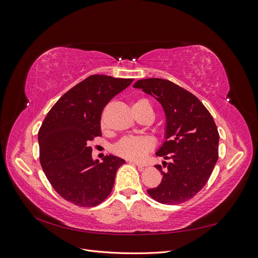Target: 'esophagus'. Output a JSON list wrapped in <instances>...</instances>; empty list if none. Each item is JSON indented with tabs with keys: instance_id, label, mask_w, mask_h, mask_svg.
<instances>
[{
	"instance_id": "esophagus-1",
	"label": "esophagus",
	"mask_w": 258,
	"mask_h": 258,
	"mask_svg": "<svg viewBox=\"0 0 258 258\" xmlns=\"http://www.w3.org/2000/svg\"><path fill=\"white\" fill-rule=\"evenodd\" d=\"M129 161V163H132V165H136V166H138L139 168H144V167H146L144 163H141V162H138V161H135V160H128Z\"/></svg>"
}]
</instances>
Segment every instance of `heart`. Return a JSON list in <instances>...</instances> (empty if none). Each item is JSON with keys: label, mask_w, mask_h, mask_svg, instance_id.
Returning <instances> with one entry per match:
<instances>
[{"label": "heart", "mask_w": 258, "mask_h": 258, "mask_svg": "<svg viewBox=\"0 0 258 258\" xmlns=\"http://www.w3.org/2000/svg\"><path fill=\"white\" fill-rule=\"evenodd\" d=\"M134 110L137 112H151L153 106L146 99H139L134 104ZM153 148V141L144 137H126L115 145V152L121 157L141 160Z\"/></svg>", "instance_id": "b5f03b06"}]
</instances>
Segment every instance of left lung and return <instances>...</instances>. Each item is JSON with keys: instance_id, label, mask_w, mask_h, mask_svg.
Segmentation results:
<instances>
[{"instance_id": "obj_1", "label": "left lung", "mask_w": 258, "mask_h": 258, "mask_svg": "<svg viewBox=\"0 0 258 258\" xmlns=\"http://www.w3.org/2000/svg\"><path fill=\"white\" fill-rule=\"evenodd\" d=\"M134 87L156 98L166 114V141L156 155L169 162H162L165 171L155 166L162 179L147 192L163 205L182 204L204 188L218 159L213 117L196 96L170 81L145 79Z\"/></svg>"}]
</instances>
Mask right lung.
<instances>
[{"mask_svg": "<svg viewBox=\"0 0 258 258\" xmlns=\"http://www.w3.org/2000/svg\"><path fill=\"white\" fill-rule=\"evenodd\" d=\"M132 79L91 75L66 92L38 130L44 173L60 196L79 207H95L111 194L124 160L113 155L93 160L90 141L101 137V114Z\"/></svg>", "mask_w": 258, "mask_h": 258, "instance_id": "obj_1", "label": "right lung"}]
</instances>
